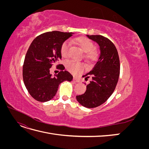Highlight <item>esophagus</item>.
Instances as JSON below:
<instances>
[{
  "mask_svg": "<svg viewBox=\"0 0 149 149\" xmlns=\"http://www.w3.org/2000/svg\"><path fill=\"white\" fill-rule=\"evenodd\" d=\"M73 81L74 82H76V83H79L80 81H79V79H78V78H75V77H74L73 78Z\"/></svg>",
  "mask_w": 149,
  "mask_h": 149,
  "instance_id": "obj_1",
  "label": "esophagus"
}]
</instances>
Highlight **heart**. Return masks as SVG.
<instances>
[{
  "mask_svg": "<svg viewBox=\"0 0 149 149\" xmlns=\"http://www.w3.org/2000/svg\"><path fill=\"white\" fill-rule=\"evenodd\" d=\"M75 42L78 45L81 50L84 52V57L90 61H95L97 60L99 54L96 49H94V45L91 40L86 37H78L75 39ZM68 42H65L62 43L60 48L61 55L63 57L68 56ZM66 66L67 70L73 74H81L85 70V65L81 62L74 61H68L66 62Z\"/></svg>",
  "mask_w": 149,
  "mask_h": 149,
  "instance_id": "obj_1",
  "label": "heart"
}]
</instances>
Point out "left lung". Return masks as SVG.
Returning <instances> with one entry per match:
<instances>
[{
	"mask_svg": "<svg viewBox=\"0 0 149 149\" xmlns=\"http://www.w3.org/2000/svg\"><path fill=\"white\" fill-rule=\"evenodd\" d=\"M100 46V55L93 68L83 76L91 77L86 92L76 96L80 104L94 108L105 102L113 93L120 73V61L118 50L110 40L102 35H86Z\"/></svg>",
	"mask_w": 149,
	"mask_h": 149,
	"instance_id": "left-lung-1",
	"label": "left lung"
}]
</instances>
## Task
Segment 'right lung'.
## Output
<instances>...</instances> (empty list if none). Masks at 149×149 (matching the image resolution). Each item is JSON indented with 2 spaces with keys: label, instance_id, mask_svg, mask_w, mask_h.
Segmentation results:
<instances>
[{
  "label": "right lung",
  "instance_id": "1",
  "mask_svg": "<svg viewBox=\"0 0 149 149\" xmlns=\"http://www.w3.org/2000/svg\"><path fill=\"white\" fill-rule=\"evenodd\" d=\"M73 34L59 31H48L38 36L30 44L23 65V79L26 89L35 100L40 102L51 100L61 83L73 79L69 72L63 71V65H58V68L61 71L54 77L49 73L52 65L61 59L62 43Z\"/></svg>",
  "mask_w": 149,
  "mask_h": 149
}]
</instances>
